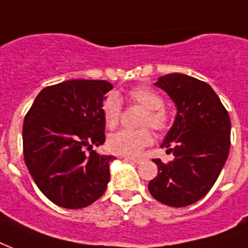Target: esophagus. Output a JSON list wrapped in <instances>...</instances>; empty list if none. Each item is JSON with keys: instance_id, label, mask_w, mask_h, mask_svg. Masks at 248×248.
<instances>
[{"instance_id": "obj_1", "label": "esophagus", "mask_w": 248, "mask_h": 248, "mask_svg": "<svg viewBox=\"0 0 248 248\" xmlns=\"http://www.w3.org/2000/svg\"><path fill=\"white\" fill-rule=\"evenodd\" d=\"M124 158L128 159V161H132V162H135V163L143 162V158H135V157H124Z\"/></svg>"}]
</instances>
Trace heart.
Masks as SVG:
<instances>
[{
    "label": "heart",
    "instance_id": "obj_1",
    "mask_svg": "<svg viewBox=\"0 0 248 248\" xmlns=\"http://www.w3.org/2000/svg\"><path fill=\"white\" fill-rule=\"evenodd\" d=\"M127 99L131 103L140 105L145 109L141 124L151 126L157 131H163L169 127L170 114L163 108V97L159 93L149 86L140 85L127 93ZM101 113L105 124L109 128H114L120 122L122 104L120 97L110 93L105 97L101 104ZM153 143V135L149 128L140 130H121L108 138L107 145L113 153L120 155H138L144 148Z\"/></svg>",
    "mask_w": 248,
    "mask_h": 248
}]
</instances>
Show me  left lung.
<instances>
[{
  "instance_id": "obj_1",
  "label": "left lung",
  "mask_w": 248,
  "mask_h": 248,
  "mask_svg": "<svg viewBox=\"0 0 248 248\" xmlns=\"http://www.w3.org/2000/svg\"><path fill=\"white\" fill-rule=\"evenodd\" d=\"M177 109L162 148L173 161L153 159L158 173L148 189L161 203L185 207L200 201L215 184L231 148V118L208 83L190 76L171 73L155 83Z\"/></svg>"
}]
</instances>
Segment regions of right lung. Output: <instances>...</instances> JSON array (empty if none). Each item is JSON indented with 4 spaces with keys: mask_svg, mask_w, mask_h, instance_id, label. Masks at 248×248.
<instances>
[{
    "mask_svg": "<svg viewBox=\"0 0 248 248\" xmlns=\"http://www.w3.org/2000/svg\"><path fill=\"white\" fill-rule=\"evenodd\" d=\"M112 83L71 79L45 87L23 124L25 165L55 204L77 210L104 194L113 155L93 151L105 141L101 104Z\"/></svg>",
    "mask_w": 248,
    "mask_h": 248,
    "instance_id": "1",
    "label": "right lung"
}]
</instances>
